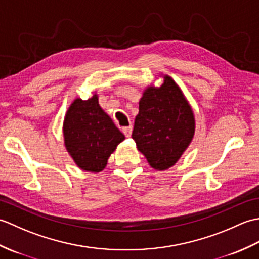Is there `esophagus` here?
<instances>
[{"label":"esophagus","mask_w":259,"mask_h":259,"mask_svg":"<svg viewBox=\"0 0 259 259\" xmlns=\"http://www.w3.org/2000/svg\"><path fill=\"white\" fill-rule=\"evenodd\" d=\"M122 131H123V134H124V136L125 137H131V134H133V126L131 125H129V126H124V128L122 129Z\"/></svg>","instance_id":"1"}]
</instances>
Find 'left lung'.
I'll return each instance as SVG.
<instances>
[{"mask_svg":"<svg viewBox=\"0 0 259 259\" xmlns=\"http://www.w3.org/2000/svg\"><path fill=\"white\" fill-rule=\"evenodd\" d=\"M195 135L190 104L171 76L160 87L150 85L139 101L133 139L156 170H167L179 160Z\"/></svg>","mask_w":259,"mask_h":259,"instance_id":"8db88e82","label":"left lung"}]
</instances>
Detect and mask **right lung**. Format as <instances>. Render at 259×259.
Here are the masks:
<instances>
[{
    "mask_svg": "<svg viewBox=\"0 0 259 259\" xmlns=\"http://www.w3.org/2000/svg\"><path fill=\"white\" fill-rule=\"evenodd\" d=\"M64 145L75 164L84 171L100 172L124 136L103 111L93 95L71 103L63 121Z\"/></svg>",
    "mask_w": 259,
    "mask_h": 259,
    "instance_id": "obj_1",
    "label": "right lung"
}]
</instances>
